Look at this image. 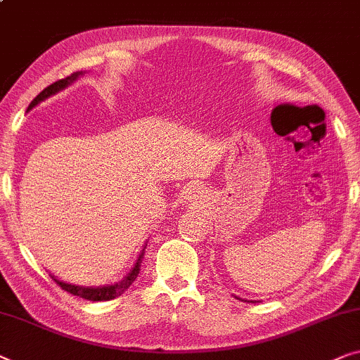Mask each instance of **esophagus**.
Returning <instances> with one entry per match:
<instances>
[{
  "instance_id": "esophagus-1",
  "label": "esophagus",
  "mask_w": 360,
  "mask_h": 360,
  "mask_svg": "<svg viewBox=\"0 0 360 360\" xmlns=\"http://www.w3.org/2000/svg\"><path fill=\"white\" fill-rule=\"evenodd\" d=\"M181 198H184L185 202L196 201L198 198H200V190H198L196 186H190L188 190H185L184 193H181Z\"/></svg>"
}]
</instances>
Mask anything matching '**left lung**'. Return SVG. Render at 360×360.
<instances>
[{
    "label": "left lung",
    "instance_id": "obj_1",
    "mask_svg": "<svg viewBox=\"0 0 360 360\" xmlns=\"http://www.w3.org/2000/svg\"><path fill=\"white\" fill-rule=\"evenodd\" d=\"M236 297V299H238V300H243V302H257V300H247V299H242V297H238V295H233Z\"/></svg>",
    "mask_w": 360,
    "mask_h": 360
}]
</instances>
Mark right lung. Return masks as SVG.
Segmentation results:
<instances>
[{
	"mask_svg": "<svg viewBox=\"0 0 360 360\" xmlns=\"http://www.w3.org/2000/svg\"><path fill=\"white\" fill-rule=\"evenodd\" d=\"M82 75H84V72H82V71H77V72H75V75L68 76V77H65V79H60V81L53 82V84H50L49 87H45V89L41 91V92L39 94V96L34 98L32 102H30V105L27 107V112H29V110H32V108H34L35 105H39L40 102L46 101V98H49V97L55 96V94H58L60 91L66 89L68 86H71L72 82H75V81L77 79V77H81ZM146 247H148V243H144V245H143L141 252H139V255H138V259H136V262H134L133 268L129 269V273H128L127 276H124L123 279H120L118 283L105 284V285H96V288H94V285H77V284L65 283V281H60V279L56 278V276H53V274H50V276H51V279H53L55 283L58 284L61 289L66 290V292L72 294V295L82 297V299L91 300V302L112 300V299H115V297L122 295V294L124 292V290H127V289L129 288V285H131V284L134 283V279L138 278L139 269H141V263H143V258H144Z\"/></svg>",
	"mask_w": 360,
	"mask_h": 360,
	"instance_id": "obj_1",
	"label": "right lung"
}]
</instances>
